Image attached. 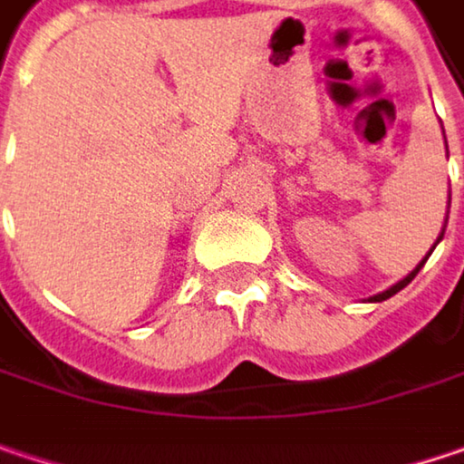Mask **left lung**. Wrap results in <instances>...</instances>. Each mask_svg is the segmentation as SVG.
<instances>
[{
	"mask_svg": "<svg viewBox=\"0 0 464 464\" xmlns=\"http://www.w3.org/2000/svg\"><path fill=\"white\" fill-rule=\"evenodd\" d=\"M444 142H447V137H444ZM449 200H451V195H449ZM444 229H447V221H444ZM444 229H441V235H439V240H436V243H433V248H436V246H439V243H441V237H444ZM433 248L428 250V256H430V253H433ZM428 256H425V258H422V261H420V264H417V266H414L412 272H410V275H407V277H404V280H399V282H396V285H391V287H388V290H382V293H378V295H370V301H372V304H381V301H385V298H391V295H396V293H399V290H401V287H407V285H410V282L414 280V275H417V272H420V269H422V264H425V261H428Z\"/></svg>",
	"mask_w": 464,
	"mask_h": 464,
	"instance_id": "obj_1",
	"label": "left lung"
}]
</instances>
